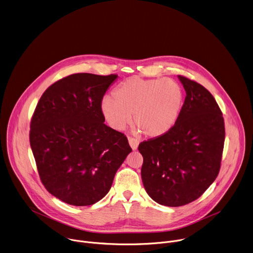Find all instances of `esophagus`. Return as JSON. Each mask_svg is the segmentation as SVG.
I'll return each mask as SVG.
<instances>
[{"instance_id": "1", "label": "esophagus", "mask_w": 253, "mask_h": 253, "mask_svg": "<svg viewBox=\"0 0 253 253\" xmlns=\"http://www.w3.org/2000/svg\"><path fill=\"white\" fill-rule=\"evenodd\" d=\"M128 141H129V145L130 147L133 149V150H136L138 148V145H139V141L135 138H132V137H129L128 138Z\"/></svg>"}]
</instances>
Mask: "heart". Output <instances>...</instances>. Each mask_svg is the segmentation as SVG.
Listing matches in <instances>:
<instances>
[{"label":"heart","mask_w":253,"mask_h":253,"mask_svg":"<svg viewBox=\"0 0 253 253\" xmlns=\"http://www.w3.org/2000/svg\"><path fill=\"white\" fill-rule=\"evenodd\" d=\"M114 99L101 101V112L107 124L116 131L132 121L142 134L155 138L168 133L176 123L183 104L180 85L170 79L132 77L114 90Z\"/></svg>","instance_id":"b5f03b06"}]
</instances>
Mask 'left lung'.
I'll use <instances>...</instances> for the list:
<instances>
[{
  "mask_svg": "<svg viewBox=\"0 0 253 253\" xmlns=\"http://www.w3.org/2000/svg\"><path fill=\"white\" fill-rule=\"evenodd\" d=\"M178 78L186 96L176 123L168 133L138 147L147 193L169 207L195 201L214 182L226 135L223 113L212 93L193 80Z\"/></svg>",
  "mask_w": 253,
  "mask_h": 253,
  "instance_id": "1",
  "label": "left lung"
}]
</instances>
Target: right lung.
I'll return each instance as SVG.
<instances>
[{
    "instance_id": "add662e5",
    "label": "right lung",
    "mask_w": 253,
    "mask_h": 253,
    "mask_svg": "<svg viewBox=\"0 0 253 253\" xmlns=\"http://www.w3.org/2000/svg\"><path fill=\"white\" fill-rule=\"evenodd\" d=\"M118 76L79 73L52 84L30 121L29 142L46 190L73 206H89L109 191L129 153L127 137L104 124L101 101Z\"/></svg>"
}]
</instances>
